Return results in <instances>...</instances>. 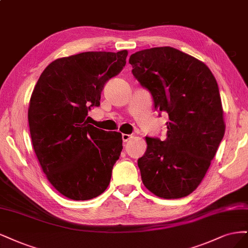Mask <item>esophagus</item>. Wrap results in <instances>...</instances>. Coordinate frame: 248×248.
Listing matches in <instances>:
<instances>
[{
    "label": "esophagus",
    "mask_w": 248,
    "mask_h": 248,
    "mask_svg": "<svg viewBox=\"0 0 248 248\" xmlns=\"http://www.w3.org/2000/svg\"><path fill=\"white\" fill-rule=\"evenodd\" d=\"M123 141L124 142H126L127 140H130L132 138V135H127V134H123Z\"/></svg>",
    "instance_id": "34e87169"
}]
</instances>
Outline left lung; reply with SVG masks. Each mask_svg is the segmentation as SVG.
<instances>
[{
	"instance_id": "1",
	"label": "left lung",
	"mask_w": 248,
	"mask_h": 248,
	"mask_svg": "<svg viewBox=\"0 0 248 248\" xmlns=\"http://www.w3.org/2000/svg\"><path fill=\"white\" fill-rule=\"evenodd\" d=\"M129 62L155 110L169 115L166 140L145 138L147 149L138 159L143 185L159 198L186 197L203 180L225 135L217 82L203 62L169 46L135 52Z\"/></svg>"
}]
</instances>
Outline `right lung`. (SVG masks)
<instances>
[{"instance_id": "1", "label": "right lung", "mask_w": 248, "mask_h": 248, "mask_svg": "<svg viewBox=\"0 0 248 248\" xmlns=\"http://www.w3.org/2000/svg\"><path fill=\"white\" fill-rule=\"evenodd\" d=\"M126 57L122 50L58 59L31 93L28 118L35 154L52 186L71 200L98 197L110 183L122 134L90 124L87 112L100 106L104 85L123 70Z\"/></svg>"}]
</instances>
